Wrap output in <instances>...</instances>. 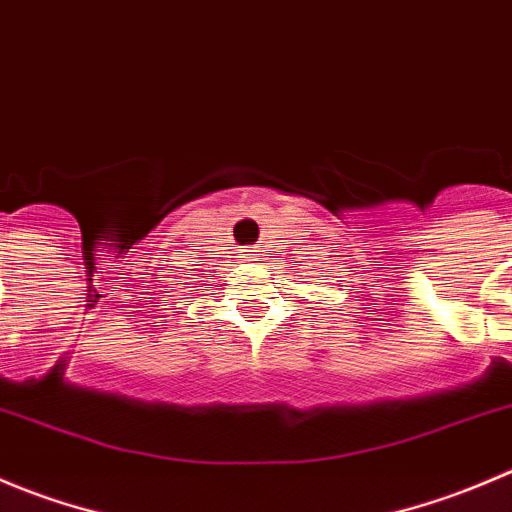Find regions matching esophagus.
Wrapping results in <instances>:
<instances>
[{
	"label": "esophagus",
	"instance_id": "34e87169",
	"mask_svg": "<svg viewBox=\"0 0 512 512\" xmlns=\"http://www.w3.org/2000/svg\"><path fill=\"white\" fill-rule=\"evenodd\" d=\"M239 258H244V261H251V258H254V254H251V249H241V256Z\"/></svg>",
	"mask_w": 512,
	"mask_h": 512
}]
</instances>
